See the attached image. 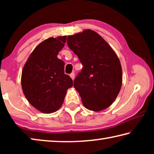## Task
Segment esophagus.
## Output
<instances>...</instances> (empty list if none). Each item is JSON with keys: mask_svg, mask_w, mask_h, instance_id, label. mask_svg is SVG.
<instances>
[{"mask_svg": "<svg viewBox=\"0 0 154 154\" xmlns=\"http://www.w3.org/2000/svg\"><path fill=\"white\" fill-rule=\"evenodd\" d=\"M70 77H71V79L73 80L75 79V73H74V72H72V73L70 74Z\"/></svg>", "mask_w": 154, "mask_h": 154, "instance_id": "34e87169", "label": "esophagus"}]
</instances>
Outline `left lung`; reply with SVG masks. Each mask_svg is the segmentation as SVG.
I'll use <instances>...</instances> for the list:
<instances>
[{
    "instance_id": "1",
    "label": "left lung",
    "mask_w": 154,
    "mask_h": 154,
    "mask_svg": "<svg viewBox=\"0 0 154 154\" xmlns=\"http://www.w3.org/2000/svg\"><path fill=\"white\" fill-rule=\"evenodd\" d=\"M66 42L83 66L74 80L83 105L94 111L109 107L118 96L122 83V66L116 53L91 30L68 36Z\"/></svg>"
}]
</instances>
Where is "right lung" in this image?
I'll use <instances>...</instances> for the list:
<instances>
[{
	"mask_svg": "<svg viewBox=\"0 0 154 154\" xmlns=\"http://www.w3.org/2000/svg\"><path fill=\"white\" fill-rule=\"evenodd\" d=\"M66 36L49 38L36 47L22 73V87L31 105L43 113L60 108L66 90L73 85L64 74V62L57 57L64 48Z\"/></svg>",
	"mask_w": 154,
	"mask_h": 154,
	"instance_id": "add662e5",
	"label": "right lung"
}]
</instances>
